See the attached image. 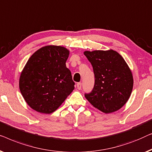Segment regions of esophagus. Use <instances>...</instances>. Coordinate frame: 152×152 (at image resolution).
Wrapping results in <instances>:
<instances>
[{
    "mask_svg": "<svg viewBox=\"0 0 152 152\" xmlns=\"http://www.w3.org/2000/svg\"><path fill=\"white\" fill-rule=\"evenodd\" d=\"M76 86H77V89L80 90V89H81V87H82V83H77Z\"/></svg>",
    "mask_w": 152,
    "mask_h": 152,
    "instance_id": "obj_1",
    "label": "esophagus"
}]
</instances>
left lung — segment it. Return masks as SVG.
I'll list each match as a JSON object with an SVG mask.
<instances>
[{"label": "left lung", "mask_w": 152, "mask_h": 152, "mask_svg": "<svg viewBox=\"0 0 152 152\" xmlns=\"http://www.w3.org/2000/svg\"><path fill=\"white\" fill-rule=\"evenodd\" d=\"M90 62L95 82L87 100L101 112L109 114L118 110L129 99L133 88V76L123 58L114 50L84 52Z\"/></svg>", "instance_id": "left-lung-1"}]
</instances>
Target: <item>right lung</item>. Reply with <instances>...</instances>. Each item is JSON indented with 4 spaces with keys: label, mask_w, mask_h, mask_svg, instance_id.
Returning a JSON list of instances; mask_svg holds the SVG:
<instances>
[{
    "label": "right lung",
    "mask_w": 152,
    "mask_h": 152,
    "mask_svg": "<svg viewBox=\"0 0 152 152\" xmlns=\"http://www.w3.org/2000/svg\"><path fill=\"white\" fill-rule=\"evenodd\" d=\"M69 54L63 47H43L25 65L19 87L25 101L36 112H54L74 90L75 83L65 64Z\"/></svg>",
    "instance_id": "1"
}]
</instances>
